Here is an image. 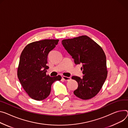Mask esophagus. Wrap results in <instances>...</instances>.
<instances>
[{
	"mask_svg": "<svg viewBox=\"0 0 128 128\" xmlns=\"http://www.w3.org/2000/svg\"><path fill=\"white\" fill-rule=\"evenodd\" d=\"M62 78L65 81H68V80H71V78L70 77H67V76H62Z\"/></svg>",
	"mask_w": 128,
	"mask_h": 128,
	"instance_id": "obj_1",
	"label": "esophagus"
}]
</instances>
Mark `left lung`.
I'll list each match as a JSON object with an SVG mask.
<instances>
[{
  "instance_id": "1",
  "label": "left lung",
  "mask_w": 128,
  "mask_h": 128,
  "mask_svg": "<svg viewBox=\"0 0 128 128\" xmlns=\"http://www.w3.org/2000/svg\"><path fill=\"white\" fill-rule=\"evenodd\" d=\"M62 43L76 64H81L82 78L73 76L78 83L74 94L82 100L94 97L101 89L108 74L106 56L103 50L87 36L64 39Z\"/></svg>"
}]
</instances>
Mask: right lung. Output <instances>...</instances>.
<instances>
[{"mask_svg": "<svg viewBox=\"0 0 128 128\" xmlns=\"http://www.w3.org/2000/svg\"><path fill=\"white\" fill-rule=\"evenodd\" d=\"M59 40L45 39L28 44L21 52L17 69V76L24 90L30 98L42 100L47 98L52 84L60 80V75L51 77L46 74L49 67V52L58 44Z\"/></svg>", "mask_w": 128, "mask_h": 128, "instance_id": "obj_1", "label": "right lung"}]
</instances>
